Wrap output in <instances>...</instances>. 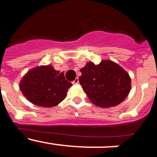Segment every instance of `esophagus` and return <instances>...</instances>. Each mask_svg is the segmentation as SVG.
<instances>
[{"instance_id": "esophagus-1", "label": "esophagus", "mask_w": 157, "mask_h": 157, "mask_svg": "<svg viewBox=\"0 0 157 157\" xmlns=\"http://www.w3.org/2000/svg\"><path fill=\"white\" fill-rule=\"evenodd\" d=\"M78 82H79V80H78V78H76L72 82V84H73V85H76V84H78Z\"/></svg>"}]
</instances>
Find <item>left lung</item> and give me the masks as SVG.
<instances>
[{
    "label": "left lung",
    "instance_id": "8db88e82",
    "mask_svg": "<svg viewBox=\"0 0 157 157\" xmlns=\"http://www.w3.org/2000/svg\"><path fill=\"white\" fill-rule=\"evenodd\" d=\"M80 71V84L96 106L105 109L120 105L131 89L128 73L112 60L103 59L99 64L90 61Z\"/></svg>",
    "mask_w": 157,
    "mask_h": 157
}]
</instances>
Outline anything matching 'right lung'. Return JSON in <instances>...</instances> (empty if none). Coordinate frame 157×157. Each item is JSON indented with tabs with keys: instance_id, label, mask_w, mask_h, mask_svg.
<instances>
[{
	"instance_id": "obj_1",
	"label": "right lung",
	"mask_w": 157,
	"mask_h": 157,
	"mask_svg": "<svg viewBox=\"0 0 157 157\" xmlns=\"http://www.w3.org/2000/svg\"><path fill=\"white\" fill-rule=\"evenodd\" d=\"M72 84L65 79L64 73L51 65L37 66L24 75L19 82L23 96L33 105L52 108L66 98Z\"/></svg>"
}]
</instances>
